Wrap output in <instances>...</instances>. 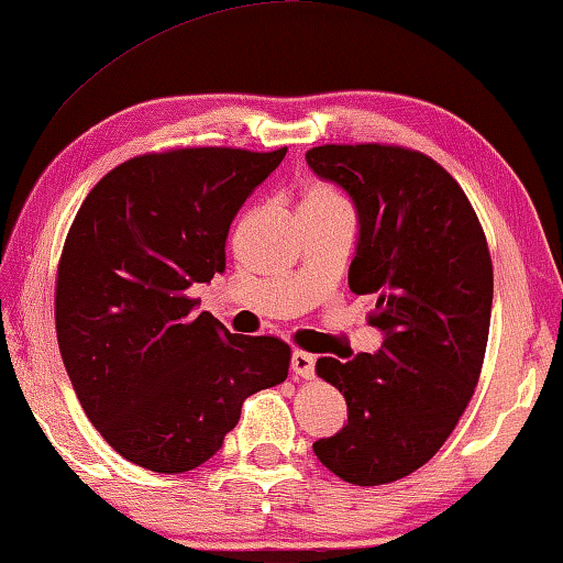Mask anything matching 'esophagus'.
Here are the masks:
<instances>
[{"label": "esophagus", "mask_w": 563, "mask_h": 563, "mask_svg": "<svg viewBox=\"0 0 563 563\" xmlns=\"http://www.w3.org/2000/svg\"><path fill=\"white\" fill-rule=\"evenodd\" d=\"M290 365H292V373L300 375L302 379L316 377V355H310V352L295 350Z\"/></svg>", "instance_id": "34e87169"}]
</instances>
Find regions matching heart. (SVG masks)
<instances>
[{
    "label": "heart",
    "instance_id": "b5f03b06",
    "mask_svg": "<svg viewBox=\"0 0 563 563\" xmlns=\"http://www.w3.org/2000/svg\"><path fill=\"white\" fill-rule=\"evenodd\" d=\"M302 203H312V206H335V203H345V201H342L335 188H330V186H325V184H318V186H312V188L308 190V196H305Z\"/></svg>",
    "mask_w": 563,
    "mask_h": 563
}]
</instances>
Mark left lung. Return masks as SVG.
Returning <instances> with one entry per match:
<instances>
[{"label": "left lung", "instance_id": "left-lung-1", "mask_svg": "<svg viewBox=\"0 0 563 563\" xmlns=\"http://www.w3.org/2000/svg\"><path fill=\"white\" fill-rule=\"evenodd\" d=\"M305 161L357 208L347 283L385 332L375 355L318 360L347 424L312 452L340 479L377 487L430 462L470 405L489 338V247L462 186L419 151L325 144Z\"/></svg>", "mask_w": 563, "mask_h": 563}]
</instances>
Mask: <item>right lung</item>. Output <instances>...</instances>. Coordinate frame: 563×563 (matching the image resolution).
Returning a JSON list of instances; mask_svg holds the SVG:
<instances>
[{
    "mask_svg": "<svg viewBox=\"0 0 563 563\" xmlns=\"http://www.w3.org/2000/svg\"><path fill=\"white\" fill-rule=\"evenodd\" d=\"M285 151L144 154L84 198L56 271V338L84 412L123 460L196 470L245 397L288 377V342L233 335L188 298L225 271L228 228Z\"/></svg>",
    "mask_w": 563,
    "mask_h": 563,
    "instance_id": "add662e5",
    "label": "right lung"
}]
</instances>
